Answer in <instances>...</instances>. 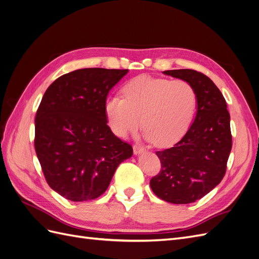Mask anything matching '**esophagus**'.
Masks as SVG:
<instances>
[{
	"label": "esophagus",
	"instance_id": "esophagus-1",
	"mask_svg": "<svg viewBox=\"0 0 259 259\" xmlns=\"http://www.w3.org/2000/svg\"><path fill=\"white\" fill-rule=\"evenodd\" d=\"M133 151H134L135 154H139L145 151V148L143 146H139V145H134L133 147Z\"/></svg>",
	"mask_w": 259,
	"mask_h": 259
}]
</instances>
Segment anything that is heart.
Segmentation results:
<instances>
[{
    "label": "heart",
    "instance_id": "obj_1",
    "mask_svg": "<svg viewBox=\"0 0 259 259\" xmlns=\"http://www.w3.org/2000/svg\"><path fill=\"white\" fill-rule=\"evenodd\" d=\"M122 96L106 99L105 113L111 132L125 138L136 134L143 125L146 137L162 148L185 136L198 106L192 84L182 79L140 75L123 86Z\"/></svg>",
    "mask_w": 259,
    "mask_h": 259
}]
</instances>
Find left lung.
<instances>
[{
    "instance_id": "obj_1",
    "label": "left lung",
    "mask_w": 259,
    "mask_h": 259,
    "mask_svg": "<svg viewBox=\"0 0 259 259\" xmlns=\"http://www.w3.org/2000/svg\"><path fill=\"white\" fill-rule=\"evenodd\" d=\"M192 84L198 97L195 119L171 148L156 151L161 170L151 178L156 197L188 204L204 197L222 182L232 147L230 114L226 100L208 76L191 69L163 72Z\"/></svg>"
}]
</instances>
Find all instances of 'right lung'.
<instances>
[{
	"instance_id": "obj_1",
	"label": "right lung",
	"mask_w": 259,
	"mask_h": 259,
	"mask_svg": "<svg viewBox=\"0 0 259 259\" xmlns=\"http://www.w3.org/2000/svg\"><path fill=\"white\" fill-rule=\"evenodd\" d=\"M127 69L85 68L59 76L35 115L34 148L46 182L73 202L94 200L133 148L107 125L105 103Z\"/></svg>"
}]
</instances>
